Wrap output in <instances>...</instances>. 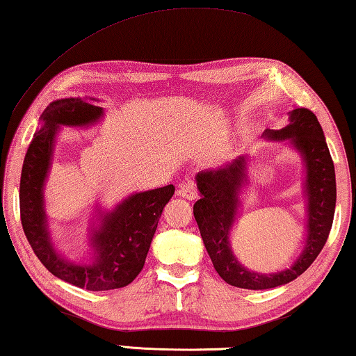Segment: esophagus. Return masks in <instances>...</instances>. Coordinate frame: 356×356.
<instances>
[{
    "mask_svg": "<svg viewBox=\"0 0 356 356\" xmlns=\"http://www.w3.org/2000/svg\"><path fill=\"white\" fill-rule=\"evenodd\" d=\"M177 195L182 196L185 200L198 198V190H196V185L193 180H185V182L180 184L177 188Z\"/></svg>",
    "mask_w": 356,
    "mask_h": 356,
    "instance_id": "34e87169",
    "label": "esophagus"
}]
</instances>
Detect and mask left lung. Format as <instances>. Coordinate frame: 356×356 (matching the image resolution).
<instances>
[{
	"instance_id": "obj_1",
	"label": "left lung",
	"mask_w": 356,
	"mask_h": 356,
	"mask_svg": "<svg viewBox=\"0 0 356 356\" xmlns=\"http://www.w3.org/2000/svg\"><path fill=\"white\" fill-rule=\"evenodd\" d=\"M262 136L270 140H289L300 152L307 169V240L304 251L289 268L272 275L251 272L238 262L230 248V232L241 204L240 192L248 184L246 156L196 176L201 198L193 204V216L206 251L220 278L243 289H272L304 273L326 245L336 209L334 163L314 111L294 108L288 126L265 129Z\"/></svg>"
}]
</instances>
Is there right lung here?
<instances>
[{"label":"right lung","mask_w":356,"mask_h":356,"mask_svg":"<svg viewBox=\"0 0 356 356\" xmlns=\"http://www.w3.org/2000/svg\"><path fill=\"white\" fill-rule=\"evenodd\" d=\"M102 107L84 99H59L42 111V126L35 132L26 150L20 176V220L31 249L41 264L67 283L88 291L124 288L144 268L163 208L174 195V185L127 196L111 212L100 217V227L91 233L92 261L73 264L52 246L42 200L60 126H88L100 120Z\"/></svg>","instance_id":"add662e5"}]
</instances>
